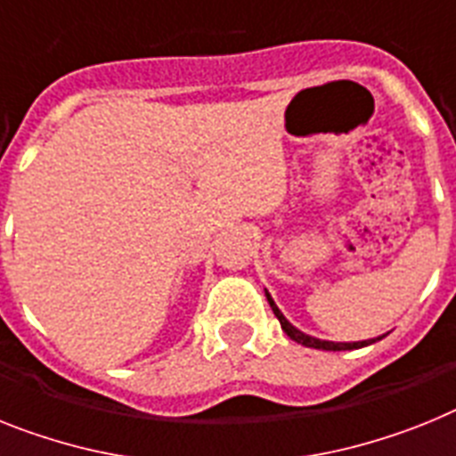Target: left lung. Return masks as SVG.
I'll return each instance as SVG.
<instances>
[{"label": "left lung", "mask_w": 456, "mask_h": 456, "mask_svg": "<svg viewBox=\"0 0 456 456\" xmlns=\"http://www.w3.org/2000/svg\"><path fill=\"white\" fill-rule=\"evenodd\" d=\"M266 299H269L271 311H273V315L278 317V322H281L282 331H285V334L289 336V338L297 340V343H301V346H305V347H315V350H331V352H338V350H354V347L370 346V343H376V340L385 338V336H380V338L359 340V343H334V340H320V338H313V336H305L304 331H299V329H294L292 324L287 322L285 315H282V313L278 311V305L273 304V299H271V294H269V292H266Z\"/></svg>", "instance_id": "obj_1"}]
</instances>
